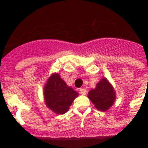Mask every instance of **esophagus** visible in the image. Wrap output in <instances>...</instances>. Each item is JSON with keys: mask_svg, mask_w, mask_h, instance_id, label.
Wrapping results in <instances>:
<instances>
[{"mask_svg": "<svg viewBox=\"0 0 148 148\" xmlns=\"http://www.w3.org/2000/svg\"><path fill=\"white\" fill-rule=\"evenodd\" d=\"M79 91H80V93L82 94V95H86L87 92V90H86V89H84V88H80Z\"/></svg>", "mask_w": 148, "mask_h": 148, "instance_id": "obj_1", "label": "esophagus"}]
</instances>
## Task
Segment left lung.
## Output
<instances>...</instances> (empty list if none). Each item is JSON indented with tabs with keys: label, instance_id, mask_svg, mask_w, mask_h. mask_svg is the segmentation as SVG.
Wrapping results in <instances>:
<instances>
[{
	"label": "left lung",
	"instance_id": "left-lung-1",
	"mask_svg": "<svg viewBox=\"0 0 148 148\" xmlns=\"http://www.w3.org/2000/svg\"><path fill=\"white\" fill-rule=\"evenodd\" d=\"M88 98L96 109L107 111L114 104L116 92L108 79L104 78L96 84L95 89L88 92Z\"/></svg>",
	"mask_w": 148,
	"mask_h": 148
}]
</instances>
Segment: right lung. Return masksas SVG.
I'll use <instances>...</instances> for the list:
<instances>
[{
  "instance_id": "add662e5",
  "label": "right lung",
  "mask_w": 148,
  "mask_h": 148,
  "mask_svg": "<svg viewBox=\"0 0 148 148\" xmlns=\"http://www.w3.org/2000/svg\"><path fill=\"white\" fill-rule=\"evenodd\" d=\"M44 92L47 108L57 114H64L78 95L76 91L66 85L58 73H53L49 77Z\"/></svg>"
}]
</instances>
